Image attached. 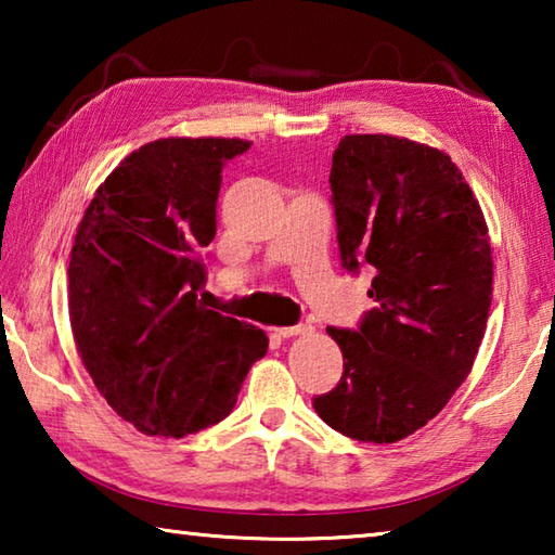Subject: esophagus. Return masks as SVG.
<instances>
[{"label":"esophagus","instance_id":"34e87169","mask_svg":"<svg viewBox=\"0 0 555 555\" xmlns=\"http://www.w3.org/2000/svg\"><path fill=\"white\" fill-rule=\"evenodd\" d=\"M274 333L279 337H296V335H311L313 325L300 323V325H284V327H274Z\"/></svg>","mask_w":555,"mask_h":555}]
</instances>
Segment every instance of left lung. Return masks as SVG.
Returning <instances> with one entry per match:
<instances>
[{"label": "left lung", "mask_w": 555, "mask_h": 555, "mask_svg": "<svg viewBox=\"0 0 555 555\" xmlns=\"http://www.w3.org/2000/svg\"><path fill=\"white\" fill-rule=\"evenodd\" d=\"M331 191L343 267H374L377 306L357 331L327 327L345 367L313 409L347 438L397 443L473 370L492 304L487 222L450 156L403 137L340 139Z\"/></svg>", "instance_id": "1"}]
</instances>
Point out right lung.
<instances>
[{
	"mask_svg": "<svg viewBox=\"0 0 555 555\" xmlns=\"http://www.w3.org/2000/svg\"><path fill=\"white\" fill-rule=\"evenodd\" d=\"M251 142L168 137L131 152L95 191L68 267L75 347L117 416L146 436L218 424L269 337L203 306L222 166Z\"/></svg>",
	"mask_w": 555,
	"mask_h": 555,
	"instance_id": "1",
	"label": "right lung"
}]
</instances>
